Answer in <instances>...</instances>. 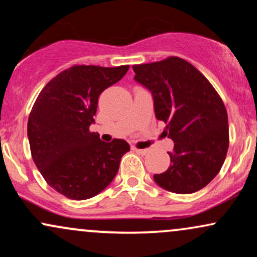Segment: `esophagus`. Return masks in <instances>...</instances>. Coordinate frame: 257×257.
<instances>
[{"label":"esophagus","mask_w":257,"mask_h":257,"mask_svg":"<svg viewBox=\"0 0 257 257\" xmlns=\"http://www.w3.org/2000/svg\"><path fill=\"white\" fill-rule=\"evenodd\" d=\"M135 152L137 153H139V155H141V156H146L147 153L150 152V150H147V149H144V150H141V149H137V147H135Z\"/></svg>","instance_id":"1"}]
</instances>
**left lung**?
Segmentation results:
<instances>
[{"label":"left lung","instance_id":"1","mask_svg":"<svg viewBox=\"0 0 257 257\" xmlns=\"http://www.w3.org/2000/svg\"><path fill=\"white\" fill-rule=\"evenodd\" d=\"M135 81L152 91L157 119L174 141L170 167L153 179L174 193L202 190L220 172L229 145L222 99L192 64L179 57L134 65Z\"/></svg>","mask_w":257,"mask_h":257}]
</instances>
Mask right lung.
<instances>
[{
  "mask_svg": "<svg viewBox=\"0 0 257 257\" xmlns=\"http://www.w3.org/2000/svg\"><path fill=\"white\" fill-rule=\"evenodd\" d=\"M128 69L73 65L44 85L32 106L28 120L32 159L47 184L67 198L88 199L101 192L131 150L124 140L104 143L89 131L99 95Z\"/></svg>",
  "mask_w": 257,
  "mask_h": 257,
  "instance_id": "1",
  "label": "right lung"
}]
</instances>
